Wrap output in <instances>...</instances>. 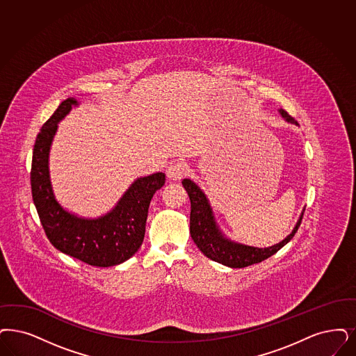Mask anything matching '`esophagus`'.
<instances>
[{"label": "esophagus", "instance_id": "esophagus-1", "mask_svg": "<svg viewBox=\"0 0 356 356\" xmlns=\"http://www.w3.org/2000/svg\"><path fill=\"white\" fill-rule=\"evenodd\" d=\"M186 172H187V166H186V163H184V162H174L168 168V177L172 181L182 179Z\"/></svg>", "mask_w": 356, "mask_h": 356}]
</instances>
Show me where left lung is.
<instances>
[{
	"label": "left lung",
	"mask_w": 356,
	"mask_h": 356,
	"mask_svg": "<svg viewBox=\"0 0 356 356\" xmlns=\"http://www.w3.org/2000/svg\"><path fill=\"white\" fill-rule=\"evenodd\" d=\"M278 112L290 124L298 125L297 121L293 119L286 111L280 109ZM182 184L191 202L190 234L194 243L197 244V248L202 250V253L212 261L223 264L229 268H245L252 264L261 263L265 259L270 257L272 254H275L276 252L281 250L285 244L289 243L302 222L305 210L302 211L296 227L293 228L291 234L285 237L282 241H280L278 244L268 248L244 245L225 237L223 232L219 229L218 224L215 222V216L211 209L210 202L206 197V194L199 188L197 184L187 178L182 181Z\"/></svg>",
	"instance_id": "left-lung-1"
}]
</instances>
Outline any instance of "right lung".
Returning a JSON list of instances; mask_svg holds the SVG:
<instances>
[{"label":"right lung","mask_w":356,"mask_h":356,"mask_svg":"<svg viewBox=\"0 0 356 356\" xmlns=\"http://www.w3.org/2000/svg\"><path fill=\"white\" fill-rule=\"evenodd\" d=\"M78 100L68 97L47 120L37 136L31 161V194L46 236L54 247L92 266H113L140 250L145 236L149 204L166 181L163 172L137 178L118 204L96 219L80 218L65 210L54 195L49 156L58 122Z\"/></svg>","instance_id":"add662e5"}]
</instances>
